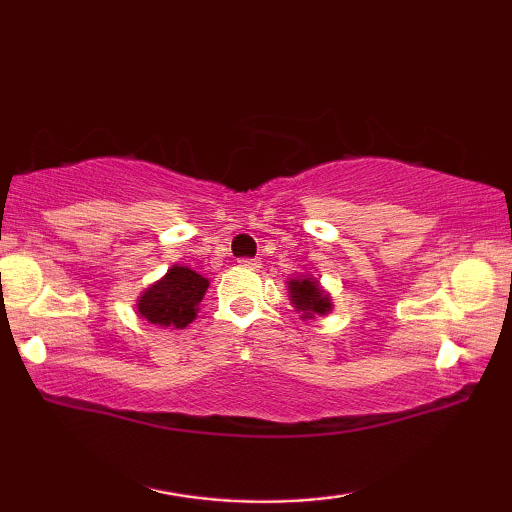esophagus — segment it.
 Returning <instances> with one entry per match:
<instances>
[{
    "label": "esophagus",
    "instance_id": "esophagus-1",
    "mask_svg": "<svg viewBox=\"0 0 512 512\" xmlns=\"http://www.w3.org/2000/svg\"><path fill=\"white\" fill-rule=\"evenodd\" d=\"M239 266L255 271V268H259V259H239Z\"/></svg>",
    "mask_w": 512,
    "mask_h": 512
}]
</instances>
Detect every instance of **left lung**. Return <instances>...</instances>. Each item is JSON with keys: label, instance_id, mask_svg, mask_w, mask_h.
Masks as SVG:
<instances>
[{"label": "left lung", "instance_id": "left-lung-1", "mask_svg": "<svg viewBox=\"0 0 512 512\" xmlns=\"http://www.w3.org/2000/svg\"><path fill=\"white\" fill-rule=\"evenodd\" d=\"M289 296L293 307L302 314L314 318V314L323 316L325 311L332 309V302H329L327 293L318 287V280L314 277H302V280H291L289 282Z\"/></svg>", "mask_w": 512, "mask_h": 512}]
</instances>
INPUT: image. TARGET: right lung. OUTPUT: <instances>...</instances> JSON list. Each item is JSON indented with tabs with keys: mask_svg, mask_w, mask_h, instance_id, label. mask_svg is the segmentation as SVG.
<instances>
[{
	"mask_svg": "<svg viewBox=\"0 0 512 512\" xmlns=\"http://www.w3.org/2000/svg\"><path fill=\"white\" fill-rule=\"evenodd\" d=\"M207 287L210 282L192 268L173 266L160 282L142 293L137 311L153 325L183 329L196 318Z\"/></svg>",
	"mask_w": 512,
	"mask_h": 512,
	"instance_id": "add662e5",
	"label": "right lung"
}]
</instances>
